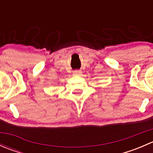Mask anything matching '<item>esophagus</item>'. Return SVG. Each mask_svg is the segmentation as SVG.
Listing matches in <instances>:
<instances>
[{"label": "esophagus", "instance_id": "esophagus-1", "mask_svg": "<svg viewBox=\"0 0 153 153\" xmlns=\"http://www.w3.org/2000/svg\"><path fill=\"white\" fill-rule=\"evenodd\" d=\"M73 74L74 75H80L81 74V71L80 70H75L73 72Z\"/></svg>", "mask_w": 153, "mask_h": 153}]
</instances>
